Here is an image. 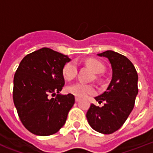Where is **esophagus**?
Here are the masks:
<instances>
[{
	"mask_svg": "<svg viewBox=\"0 0 153 153\" xmlns=\"http://www.w3.org/2000/svg\"><path fill=\"white\" fill-rule=\"evenodd\" d=\"M80 99H81V98H79V97H75V101H76V102H79Z\"/></svg>",
	"mask_w": 153,
	"mask_h": 153,
	"instance_id": "obj_1",
	"label": "esophagus"
}]
</instances>
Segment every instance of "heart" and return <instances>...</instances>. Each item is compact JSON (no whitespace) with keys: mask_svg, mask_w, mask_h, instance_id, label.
I'll return each instance as SVG.
<instances>
[{"mask_svg":"<svg viewBox=\"0 0 153 153\" xmlns=\"http://www.w3.org/2000/svg\"><path fill=\"white\" fill-rule=\"evenodd\" d=\"M86 64L93 69L97 74L102 73L104 71V65L95 59H88L86 61ZM77 65L75 62L71 61L64 65L62 68V75L67 80H71L76 76ZM68 92L79 98H85L86 96L94 94L95 93V87L91 84L79 82L70 86L67 89Z\"/></svg>","mask_w":153,"mask_h":153,"instance_id":"b5f03b06","label":"heart"}]
</instances>
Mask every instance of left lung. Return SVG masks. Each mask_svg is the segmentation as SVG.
I'll return each instance as SVG.
<instances>
[{"mask_svg":"<svg viewBox=\"0 0 153 153\" xmlns=\"http://www.w3.org/2000/svg\"><path fill=\"white\" fill-rule=\"evenodd\" d=\"M98 55L109 59L112 79L105 91L94 98L98 103L104 102V105L91 104L86 118L93 129L110 134L121 128L133 110L138 94V75L130 60L119 53L106 51Z\"/></svg>","mask_w":153,"mask_h":153,"instance_id":"left-lung-1","label":"left lung"}]
</instances>
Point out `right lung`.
Returning <instances> with one entry per match:
<instances>
[{"mask_svg": "<svg viewBox=\"0 0 153 153\" xmlns=\"http://www.w3.org/2000/svg\"><path fill=\"white\" fill-rule=\"evenodd\" d=\"M70 61L67 55L43 48L26 55L16 71L13 102L21 122L33 134L52 135L66 123L74 96L59 92L65 83L62 68Z\"/></svg>", "mask_w": 153, "mask_h": 153, "instance_id": "obj_1", "label": "right lung"}]
</instances>
